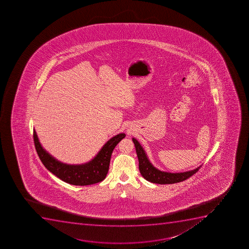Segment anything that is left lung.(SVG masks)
<instances>
[{"instance_id": "8db88e82", "label": "left lung", "mask_w": 249, "mask_h": 249, "mask_svg": "<svg viewBox=\"0 0 249 249\" xmlns=\"http://www.w3.org/2000/svg\"><path fill=\"white\" fill-rule=\"evenodd\" d=\"M132 141L135 143L136 153L138 157L140 172L146 180H148V182L158 183V184H172L176 182H182L196 174L199 170V168L201 167L200 165L199 167L196 168L195 170L182 173L160 171V170L154 167L153 164L149 161L145 151L143 150V148H142L141 143H139L138 141H136L135 138H132Z\"/></svg>"}]
</instances>
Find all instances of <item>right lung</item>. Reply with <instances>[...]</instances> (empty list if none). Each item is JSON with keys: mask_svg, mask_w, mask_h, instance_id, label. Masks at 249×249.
<instances>
[{"mask_svg": "<svg viewBox=\"0 0 249 249\" xmlns=\"http://www.w3.org/2000/svg\"><path fill=\"white\" fill-rule=\"evenodd\" d=\"M125 136V134L121 133L112 137L89 162L69 165L61 162L50 155L39 143L36 131H33L36 150L45 167L60 179L75 186H86L103 181L108 171L113 149Z\"/></svg>", "mask_w": 249, "mask_h": 249, "instance_id": "1", "label": "right lung"}]
</instances>
